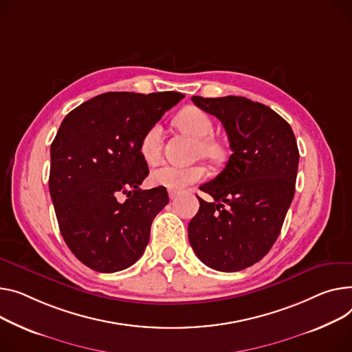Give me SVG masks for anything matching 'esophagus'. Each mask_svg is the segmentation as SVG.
Masks as SVG:
<instances>
[{
  "mask_svg": "<svg viewBox=\"0 0 352 352\" xmlns=\"http://www.w3.org/2000/svg\"><path fill=\"white\" fill-rule=\"evenodd\" d=\"M168 195H170V199H175V198L178 197V192H175V191H170V192H168Z\"/></svg>",
  "mask_w": 352,
  "mask_h": 352,
  "instance_id": "1",
  "label": "esophagus"
}]
</instances>
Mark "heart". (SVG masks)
<instances>
[{"instance_id": "obj_1", "label": "heart", "mask_w": 352, "mask_h": 352, "mask_svg": "<svg viewBox=\"0 0 352 352\" xmlns=\"http://www.w3.org/2000/svg\"><path fill=\"white\" fill-rule=\"evenodd\" d=\"M175 126L182 131L188 133L198 142V154L202 157L219 162L225 157L223 147L210 138L214 134L215 126L214 120L205 110L188 106L182 109L175 117ZM162 127L158 123L151 124L140 138L138 153L140 157L148 166H155L160 162L162 154ZM206 175V170L202 166L192 167H175V166H164L151 173L150 181L155 186H162L168 191H182L186 186L201 181Z\"/></svg>"}]
</instances>
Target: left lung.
Masks as SVG:
<instances>
[{
	"mask_svg": "<svg viewBox=\"0 0 352 352\" xmlns=\"http://www.w3.org/2000/svg\"><path fill=\"white\" fill-rule=\"evenodd\" d=\"M225 127L232 154L223 171L199 190L188 239L206 266L239 272L259 262L282 230L293 201L298 148L290 124L270 107L241 96H192Z\"/></svg>",
	"mask_w": 352,
	"mask_h": 352,
	"instance_id": "obj_1",
	"label": "left lung"
}]
</instances>
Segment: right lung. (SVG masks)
<instances>
[{"label": "right lung", "mask_w": 352, "mask_h": 352, "mask_svg": "<svg viewBox=\"0 0 352 352\" xmlns=\"http://www.w3.org/2000/svg\"><path fill=\"white\" fill-rule=\"evenodd\" d=\"M182 98L109 91L63 119L51 146L50 192L63 241L91 270L114 273L143 256L153 219L170 199L162 186L140 188L150 171L138 143Z\"/></svg>", "instance_id": "1"}]
</instances>
